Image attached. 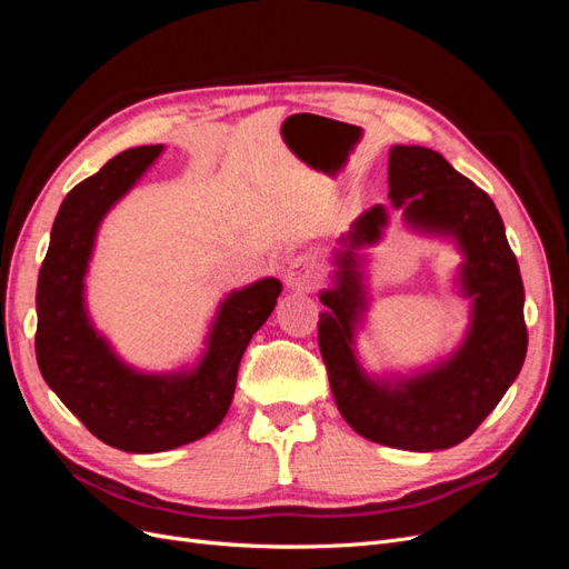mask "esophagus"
Segmentation results:
<instances>
[{
	"label": "esophagus",
	"instance_id": "obj_1",
	"mask_svg": "<svg viewBox=\"0 0 569 569\" xmlns=\"http://www.w3.org/2000/svg\"><path fill=\"white\" fill-rule=\"evenodd\" d=\"M287 287L297 289V291H308L313 289L318 282V263L313 256H295L289 261L287 274H284Z\"/></svg>",
	"mask_w": 569,
	"mask_h": 569
}]
</instances>
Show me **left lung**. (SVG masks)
I'll use <instances>...</instances> for the list:
<instances>
[{"instance_id": "8db88e82", "label": "left lung", "mask_w": 569, "mask_h": 569, "mask_svg": "<svg viewBox=\"0 0 569 569\" xmlns=\"http://www.w3.org/2000/svg\"><path fill=\"white\" fill-rule=\"evenodd\" d=\"M389 199L408 226L453 237L465 256L458 282L472 299V322L451 358L432 370L372 380L353 353L366 313L358 249L387 228L382 203L360 213L335 251L337 284L320 291L318 343L341 418L360 437L403 451H441L468 439L503 399L527 356L525 287L503 220L485 189L460 176L441 153L396 144L389 151Z\"/></svg>"}]
</instances>
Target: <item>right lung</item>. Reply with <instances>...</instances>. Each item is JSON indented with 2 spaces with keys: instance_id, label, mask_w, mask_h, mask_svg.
I'll list each match as a JSON object with an SVG mask.
<instances>
[{
  "instance_id": "obj_1",
  "label": "right lung",
  "mask_w": 569,
  "mask_h": 569,
  "mask_svg": "<svg viewBox=\"0 0 569 569\" xmlns=\"http://www.w3.org/2000/svg\"><path fill=\"white\" fill-rule=\"evenodd\" d=\"M161 151L151 144L118 153L66 194L38 278L44 382L97 439L128 453L170 451L213 432L232 403L239 360L282 291L280 280L266 278L228 295L192 370L137 372L97 335L84 311V274L99 222Z\"/></svg>"
}]
</instances>
